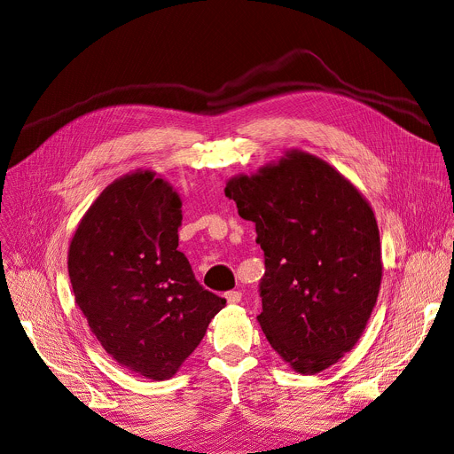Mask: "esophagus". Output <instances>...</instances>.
<instances>
[{
    "mask_svg": "<svg viewBox=\"0 0 454 454\" xmlns=\"http://www.w3.org/2000/svg\"><path fill=\"white\" fill-rule=\"evenodd\" d=\"M225 298L229 303H238L241 300V293L239 291H229L225 293Z\"/></svg>",
    "mask_w": 454,
    "mask_h": 454,
    "instance_id": "obj_1",
    "label": "esophagus"
}]
</instances>
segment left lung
<instances>
[{
    "mask_svg": "<svg viewBox=\"0 0 454 454\" xmlns=\"http://www.w3.org/2000/svg\"><path fill=\"white\" fill-rule=\"evenodd\" d=\"M265 254L258 322L293 371L317 374L351 351L376 305L381 247L372 207L341 172L291 149L227 182Z\"/></svg>",
    "mask_w": 454,
    "mask_h": 454,
    "instance_id": "left-lung-1",
    "label": "left lung"
}]
</instances>
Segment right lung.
Segmentation results:
<instances>
[{
    "instance_id": "1",
    "label": "right lung",
    "mask_w": 454,
    "mask_h": 454,
    "mask_svg": "<svg viewBox=\"0 0 454 454\" xmlns=\"http://www.w3.org/2000/svg\"><path fill=\"white\" fill-rule=\"evenodd\" d=\"M182 200L137 168L94 200L68 246L73 293L96 340L130 372L168 380L225 298L203 289L178 251Z\"/></svg>"
}]
</instances>
